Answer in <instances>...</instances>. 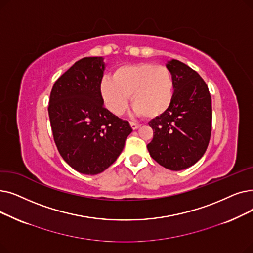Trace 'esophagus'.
<instances>
[{"label":"esophagus","mask_w":253,"mask_h":253,"mask_svg":"<svg viewBox=\"0 0 253 253\" xmlns=\"http://www.w3.org/2000/svg\"><path fill=\"white\" fill-rule=\"evenodd\" d=\"M129 125H130V126H131V128H133V129H137V128L140 126V125H139V124L134 123V122H130V123H129Z\"/></svg>","instance_id":"34e87169"}]
</instances>
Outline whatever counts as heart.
I'll list each match as a JSON object with an SVG mask.
<instances>
[{"instance_id":"heart-1","label":"heart","mask_w":253,"mask_h":253,"mask_svg":"<svg viewBox=\"0 0 253 253\" xmlns=\"http://www.w3.org/2000/svg\"><path fill=\"white\" fill-rule=\"evenodd\" d=\"M173 78L167 67L151 63L125 65L116 68L111 78L100 82V93L106 108L120 115L130 95L135 112L156 118L169 109L173 100Z\"/></svg>"}]
</instances>
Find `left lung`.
Returning <instances> with one entry per match:
<instances>
[{"label": "left lung", "mask_w": 253, "mask_h": 253, "mask_svg": "<svg viewBox=\"0 0 253 253\" xmlns=\"http://www.w3.org/2000/svg\"><path fill=\"white\" fill-rule=\"evenodd\" d=\"M173 78L171 106L148 125L153 139L147 145L151 158L166 169L180 171L195 165L205 153L211 137L212 104L206 82L187 65L167 64Z\"/></svg>", "instance_id": "8db88e82"}]
</instances>
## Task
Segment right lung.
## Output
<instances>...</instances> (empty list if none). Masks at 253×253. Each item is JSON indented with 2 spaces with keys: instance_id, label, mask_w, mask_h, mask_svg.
<instances>
[{
  "instance_id": "1",
  "label": "right lung",
  "mask_w": 253,
  "mask_h": 253,
  "mask_svg": "<svg viewBox=\"0 0 253 253\" xmlns=\"http://www.w3.org/2000/svg\"><path fill=\"white\" fill-rule=\"evenodd\" d=\"M103 57L79 59L59 77L50 92L48 114L55 145L79 173L95 175L122 153L131 133L127 120L104 107L100 93Z\"/></svg>"
}]
</instances>
